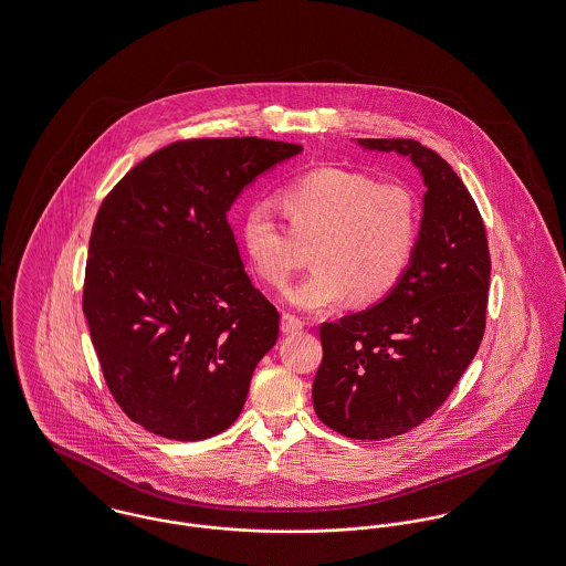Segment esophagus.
Instances as JSON below:
<instances>
[{"label": "esophagus", "mask_w": 566, "mask_h": 566, "mask_svg": "<svg viewBox=\"0 0 566 566\" xmlns=\"http://www.w3.org/2000/svg\"><path fill=\"white\" fill-rule=\"evenodd\" d=\"M303 329V321L293 314H282V332L297 333Z\"/></svg>", "instance_id": "obj_1"}]
</instances>
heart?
I'll return each mask as SVG.
<instances>
[{
	"mask_svg": "<svg viewBox=\"0 0 566 566\" xmlns=\"http://www.w3.org/2000/svg\"><path fill=\"white\" fill-rule=\"evenodd\" d=\"M286 231L265 202L241 218V243L259 277L282 286L297 265V243L311 245L314 271L284 293L300 310L387 297L406 275L419 241V202L401 184H376L348 168H314L280 192Z\"/></svg>",
	"mask_w": 566,
	"mask_h": 566,
	"instance_id": "b5f03b06",
	"label": "heart"
}]
</instances>
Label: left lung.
<instances>
[{
    "label": "left lung",
    "mask_w": 566,
    "mask_h": 566,
    "mask_svg": "<svg viewBox=\"0 0 566 566\" xmlns=\"http://www.w3.org/2000/svg\"><path fill=\"white\" fill-rule=\"evenodd\" d=\"M357 143L408 156L428 192L415 259L398 286L321 327L312 399L335 432L382 440L432 417L470 366L485 332L492 263L476 202L447 160L412 138Z\"/></svg>",
    "instance_id": "left-lung-1"
}]
</instances>
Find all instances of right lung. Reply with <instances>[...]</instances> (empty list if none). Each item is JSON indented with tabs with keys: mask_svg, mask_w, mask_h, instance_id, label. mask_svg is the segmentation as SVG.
Segmentation results:
<instances>
[{
	"mask_svg": "<svg viewBox=\"0 0 566 566\" xmlns=\"http://www.w3.org/2000/svg\"><path fill=\"white\" fill-rule=\"evenodd\" d=\"M301 149L256 136L177 140L102 200L83 312L108 391L147 432L205 440L239 417L280 314L252 286L227 213Z\"/></svg>",
	"mask_w": 566,
	"mask_h": 566,
	"instance_id": "1",
	"label": "right lung"
}]
</instances>
